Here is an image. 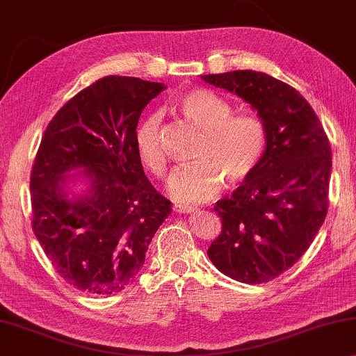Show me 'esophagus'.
Returning <instances> with one entry per match:
<instances>
[{"instance_id": "esophagus-1", "label": "esophagus", "mask_w": 356, "mask_h": 356, "mask_svg": "<svg viewBox=\"0 0 356 356\" xmlns=\"http://www.w3.org/2000/svg\"><path fill=\"white\" fill-rule=\"evenodd\" d=\"M174 211H176L177 213H190L196 211L195 206H188V204H174Z\"/></svg>"}]
</instances>
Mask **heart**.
Listing matches in <instances>:
<instances>
[{"mask_svg": "<svg viewBox=\"0 0 356 356\" xmlns=\"http://www.w3.org/2000/svg\"><path fill=\"white\" fill-rule=\"evenodd\" d=\"M179 111L202 129L195 152L198 161L177 169L169 180V195L182 202H202L213 198L227 177L236 185L255 171L266 149V127L255 114H231V106L209 90L196 88L182 95ZM136 150L144 166L163 177L166 154L161 145V115L150 112L136 129Z\"/></svg>", "mask_w": 356, "mask_h": 356, "instance_id": "1", "label": "heart"}]
</instances>
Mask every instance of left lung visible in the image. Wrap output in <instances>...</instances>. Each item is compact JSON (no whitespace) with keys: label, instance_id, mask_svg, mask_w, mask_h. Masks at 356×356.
Listing matches in <instances>:
<instances>
[{"label":"left lung","instance_id":"1","mask_svg":"<svg viewBox=\"0 0 356 356\" xmlns=\"http://www.w3.org/2000/svg\"><path fill=\"white\" fill-rule=\"evenodd\" d=\"M201 79L238 95L266 127V149L255 171L213 207L223 228L207 250L220 273L242 284H264L304 255L325 222L330 140L289 83L250 70Z\"/></svg>","mask_w":356,"mask_h":356}]
</instances>
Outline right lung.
<instances>
[{"instance_id": "add662e5", "label": "right lung", "mask_w": 356, "mask_h": 356, "mask_svg": "<svg viewBox=\"0 0 356 356\" xmlns=\"http://www.w3.org/2000/svg\"><path fill=\"white\" fill-rule=\"evenodd\" d=\"M165 88L99 79L56 112L39 145L33 231L67 284L93 296L114 295L136 277L172 211L145 177L134 143L140 112Z\"/></svg>"}]
</instances>
